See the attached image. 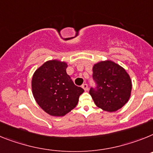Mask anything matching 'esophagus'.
I'll use <instances>...</instances> for the list:
<instances>
[{
	"label": "esophagus",
	"instance_id": "esophagus-1",
	"mask_svg": "<svg viewBox=\"0 0 153 153\" xmlns=\"http://www.w3.org/2000/svg\"><path fill=\"white\" fill-rule=\"evenodd\" d=\"M82 88L85 90V91H88V85L87 84H83L82 85Z\"/></svg>",
	"mask_w": 153,
	"mask_h": 153
}]
</instances>
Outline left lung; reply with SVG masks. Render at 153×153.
Masks as SVG:
<instances>
[{"label": "left lung", "mask_w": 153, "mask_h": 153, "mask_svg": "<svg viewBox=\"0 0 153 153\" xmlns=\"http://www.w3.org/2000/svg\"><path fill=\"white\" fill-rule=\"evenodd\" d=\"M92 76L97 88L89 91L93 101L99 108L113 112L128 102L132 91V80L126 69L111 60L94 64Z\"/></svg>", "instance_id": "obj_1"}]
</instances>
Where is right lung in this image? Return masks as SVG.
Instances as JSON below:
<instances>
[{
	"label": "right lung",
	"instance_id": "1",
	"mask_svg": "<svg viewBox=\"0 0 153 153\" xmlns=\"http://www.w3.org/2000/svg\"><path fill=\"white\" fill-rule=\"evenodd\" d=\"M68 63L58 59L47 61L32 76L34 99L51 116H64L76 107L83 88L75 85L66 72Z\"/></svg>",
	"mask_w": 153,
	"mask_h": 153
}]
</instances>
